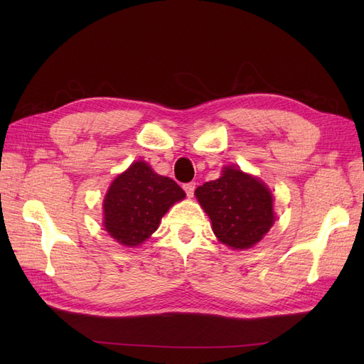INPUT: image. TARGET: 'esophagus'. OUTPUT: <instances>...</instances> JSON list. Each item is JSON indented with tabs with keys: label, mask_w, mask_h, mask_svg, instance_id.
Returning a JSON list of instances; mask_svg holds the SVG:
<instances>
[{
	"label": "esophagus",
	"mask_w": 364,
	"mask_h": 364,
	"mask_svg": "<svg viewBox=\"0 0 364 364\" xmlns=\"http://www.w3.org/2000/svg\"><path fill=\"white\" fill-rule=\"evenodd\" d=\"M183 190H185L186 196H188V197H193V194H194V190H196V183H194V182L185 183V185H183Z\"/></svg>",
	"instance_id": "obj_1"
}]
</instances>
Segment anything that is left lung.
Returning <instances> with one entry per match:
<instances>
[{
	"label": "left lung",
	"instance_id": "left-lung-1",
	"mask_svg": "<svg viewBox=\"0 0 364 364\" xmlns=\"http://www.w3.org/2000/svg\"><path fill=\"white\" fill-rule=\"evenodd\" d=\"M194 194L211 218L215 237L229 247L255 246L273 226L270 190L235 167H225L218 179L203 183Z\"/></svg>",
	"mask_w": 364,
	"mask_h": 364
}]
</instances>
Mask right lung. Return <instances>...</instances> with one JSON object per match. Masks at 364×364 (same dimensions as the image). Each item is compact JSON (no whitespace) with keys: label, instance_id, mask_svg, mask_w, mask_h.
<instances>
[{"label":"right lung","instance_id":"1","mask_svg":"<svg viewBox=\"0 0 364 364\" xmlns=\"http://www.w3.org/2000/svg\"><path fill=\"white\" fill-rule=\"evenodd\" d=\"M182 199L185 191L173 179L136 161L109 186L103 200L105 229L119 245L139 246L158 229L170 206Z\"/></svg>","mask_w":364,"mask_h":364}]
</instances>
